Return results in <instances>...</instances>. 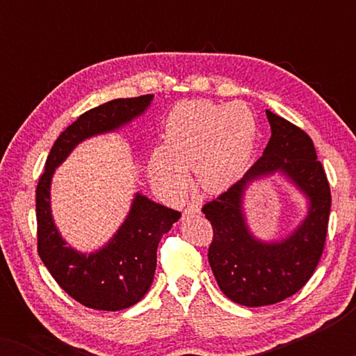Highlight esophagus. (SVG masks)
I'll list each match as a JSON object with an SVG mask.
<instances>
[{
	"instance_id": "1",
	"label": "esophagus",
	"mask_w": 356,
	"mask_h": 356,
	"mask_svg": "<svg viewBox=\"0 0 356 356\" xmlns=\"http://www.w3.org/2000/svg\"><path fill=\"white\" fill-rule=\"evenodd\" d=\"M199 212H201V209H199L197 206H194V204H191V206L184 209L183 216H188V213H199Z\"/></svg>"
}]
</instances>
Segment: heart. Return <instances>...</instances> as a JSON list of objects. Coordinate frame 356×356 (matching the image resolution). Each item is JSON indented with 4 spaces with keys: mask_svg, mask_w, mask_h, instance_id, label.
<instances>
[{
    "mask_svg": "<svg viewBox=\"0 0 356 356\" xmlns=\"http://www.w3.org/2000/svg\"><path fill=\"white\" fill-rule=\"evenodd\" d=\"M257 126L250 106L181 102L165 121L163 145L149 157L152 183L168 197L188 191V170L206 193L227 191L250 167Z\"/></svg>",
    "mask_w": 356,
    "mask_h": 356,
    "instance_id": "1",
    "label": "heart"
}]
</instances>
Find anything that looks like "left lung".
I'll list each match as a JSON object with an SVG mask.
<instances>
[{"instance_id": "obj_1", "label": "left lung", "mask_w": 356, "mask_h": 356, "mask_svg": "<svg viewBox=\"0 0 356 356\" xmlns=\"http://www.w3.org/2000/svg\"><path fill=\"white\" fill-rule=\"evenodd\" d=\"M270 139L245 177L202 207L212 223L209 264L227 298L266 306L295 295L311 279L323 254L330 189L313 140L303 129L266 110ZM280 176L307 199L305 217L282 238H257L247 223L245 193L252 182Z\"/></svg>"}]
</instances>
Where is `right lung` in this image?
Listing matches in <instances>:
<instances>
[{
	"label": "right lung",
	"instance_id": "add662e5",
	"mask_svg": "<svg viewBox=\"0 0 356 356\" xmlns=\"http://www.w3.org/2000/svg\"><path fill=\"white\" fill-rule=\"evenodd\" d=\"M152 100L154 95L115 99L86 111L55 140L38 179V256L58 285L87 308L121 311L143 300L154 280L160 238L181 213L134 193L128 216L113 236L99 250L82 252L67 245L53 218V175L81 143L118 133L143 116Z\"/></svg>",
	"mask_w": 356,
	"mask_h": 356
}]
</instances>
